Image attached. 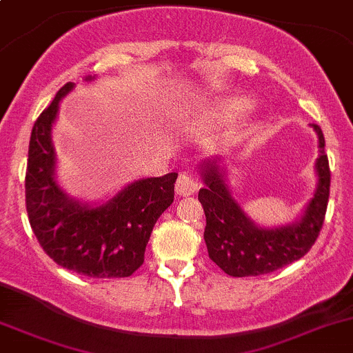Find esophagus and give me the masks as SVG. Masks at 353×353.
I'll return each mask as SVG.
<instances>
[{
  "label": "esophagus",
  "mask_w": 353,
  "mask_h": 353,
  "mask_svg": "<svg viewBox=\"0 0 353 353\" xmlns=\"http://www.w3.org/2000/svg\"><path fill=\"white\" fill-rule=\"evenodd\" d=\"M197 189V181L192 174L181 172L176 181V192L179 196H191L194 194Z\"/></svg>",
  "instance_id": "obj_1"
}]
</instances>
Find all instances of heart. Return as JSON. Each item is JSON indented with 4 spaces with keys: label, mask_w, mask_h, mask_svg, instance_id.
Instances as JSON below:
<instances>
[{
    "label": "heart",
    "mask_w": 353,
    "mask_h": 353,
    "mask_svg": "<svg viewBox=\"0 0 353 353\" xmlns=\"http://www.w3.org/2000/svg\"><path fill=\"white\" fill-rule=\"evenodd\" d=\"M239 103H241V102H238V105H239Z\"/></svg>",
    "instance_id": "1"
}]
</instances>
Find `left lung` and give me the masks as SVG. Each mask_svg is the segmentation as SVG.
I'll return each instance as SVG.
<instances>
[{"label":"left lung","mask_w":353,"mask_h":353,"mask_svg":"<svg viewBox=\"0 0 353 353\" xmlns=\"http://www.w3.org/2000/svg\"><path fill=\"white\" fill-rule=\"evenodd\" d=\"M320 156L316 159L319 185L305 214L295 224L281 228H259L245 214L233 199L216 159L203 162L201 174L204 188L199 189V203L206 214V241L209 258L230 276H258L276 271L296 261L315 245L330 196V168L325 154V137L316 123Z\"/></svg>","instance_id":"8db88e82"}]
</instances>
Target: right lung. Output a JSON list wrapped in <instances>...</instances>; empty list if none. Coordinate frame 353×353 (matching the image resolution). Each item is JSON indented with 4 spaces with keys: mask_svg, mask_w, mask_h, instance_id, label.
Wrapping results in <instances>:
<instances>
[{
    "mask_svg": "<svg viewBox=\"0 0 353 353\" xmlns=\"http://www.w3.org/2000/svg\"><path fill=\"white\" fill-rule=\"evenodd\" d=\"M72 88V82L65 83L33 125L25 177L30 224L61 268L90 278L130 276L144 263L154 224L172 204L177 174L135 181L97 208L70 199L55 181L52 125L60 100Z\"/></svg>",
    "mask_w": 353,
    "mask_h": 353,
    "instance_id": "right-lung-1",
    "label": "right lung"
}]
</instances>
